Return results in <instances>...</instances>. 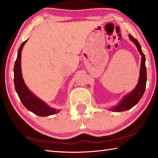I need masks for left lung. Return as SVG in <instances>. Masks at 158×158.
<instances>
[{"label":"left lung","instance_id":"8db88e82","mask_svg":"<svg viewBox=\"0 0 158 158\" xmlns=\"http://www.w3.org/2000/svg\"><path fill=\"white\" fill-rule=\"evenodd\" d=\"M129 38L131 41H133L135 44L137 48L139 54L142 55V61H141V68L139 71V77L138 80V83L136 85L135 88L128 94L127 95L124 96L122 99V101L119 103V104L109 109L114 112H122L125 110H128L134 106H135L139 102L140 99L142 98L143 94L144 93L146 84H147V68L145 65V55L142 50L141 45L137 40L133 38L131 34H129Z\"/></svg>","mask_w":158,"mask_h":158}]
</instances>
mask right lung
<instances>
[{"label": "right lung", "instance_id": "right-lung-1", "mask_svg": "<svg viewBox=\"0 0 158 158\" xmlns=\"http://www.w3.org/2000/svg\"><path fill=\"white\" fill-rule=\"evenodd\" d=\"M27 41V40L23 43L18 50V54H17V58L14 68V86L22 104L28 110L41 117L52 115V114L58 113L60 110H56V108L48 106L45 102L39 99L32 93H31L23 79L21 67V51Z\"/></svg>", "mask_w": 158, "mask_h": 158}]
</instances>
